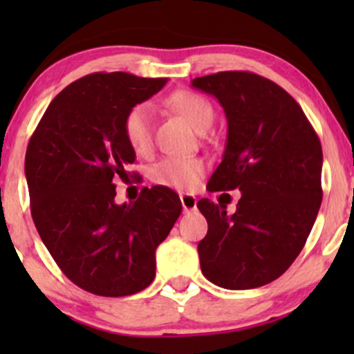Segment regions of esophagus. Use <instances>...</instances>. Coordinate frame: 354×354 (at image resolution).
<instances>
[{"label":"esophagus","mask_w":354,"mask_h":354,"mask_svg":"<svg viewBox=\"0 0 354 354\" xmlns=\"http://www.w3.org/2000/svg\"><path fill=\"white\" fill-rule=\"evenodd\" d=\"M180 200H181V205H183V211L185 213H189V211H194L196 209V196H193V194H188V193H181L180 194Z\"/></svg>","instance_id":"esophagus-1"}]
</instances>
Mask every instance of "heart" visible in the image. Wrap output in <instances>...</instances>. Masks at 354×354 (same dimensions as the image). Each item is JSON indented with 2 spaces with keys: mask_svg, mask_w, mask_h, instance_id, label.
Returning <instances> with one entry per match:
<instances>
[{
  "mask_svg": "<svg viewBox=\"0 0 354 354\" xmlns=\"http://www.w3.org/2000/svg\"><path fill=\"white\" fill-rule=\"evenodd\" d=\"M168 104L189 121L198 131H206L214 120L211 103L194 91H176ZM124 138L136 153H145L151 145L153 108L149 103H138L126 113L123 123ZM205 171V163L198 158L168 156L151 168V180L158 185L178 189H191L198 185Z\"/></svg>",
  "mask_w": 354,
  "mask_h": 354,
  "instance_id": "b5f03b06",
  "label": "heart"
}]
</instances>
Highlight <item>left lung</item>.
<instances>
[{
    "label": "left lung",
    "instance_id": "left-lung-1",
    "mask_svg": "<svg viewBox=\"0 0 354 354\" xmlns=\"http://www.w3.org/2000/svg\"><path fill=\"white\" fill-rule=\"evenodd\" d=\"M214 96L228 121L209 191H241L236 211L203 198L208 233L198 245L206 279L226 290L274 281L301 253L323 200L319 138L301 106L273 81L221 71L191 81Z\"/></svg>",
    "mask_w": 354,
    "mask_h": 354
}]
</instances>
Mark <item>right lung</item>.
Listing matches in <instances>:
<instances>
[{"label":"right lung","mask_w":354,"mask_h":354,"mask_svg":"<svg viewBox=\"0 0 354 354\" xmlns=\"http://www.w3.org/2000/svg\"><path fill=\"white\" fill-rule=\"evenodd\" d=\"M166 83L121 71L80 78L51 101L28 143L36 230L61 271L93 295L116 298L149 286L156 248L181 214L180 198L165 186L115 203V183L136 160L123 131L126 113Z\"/></svg>","instance_id":"right-lung-1"}]
</instances>
